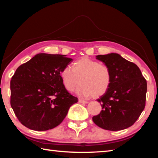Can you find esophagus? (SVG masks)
Returning <instances> with one entry per match:
<instances>
[{
	"instance_id": "34e87169",
	"label": "esophagus",
	"mask_w": 158,
	"mask_h": 158,
	"mask_svg": "<svg viewBox=\"0 0 158 158\" xmlns=\"http://www.w3.org/2000/svg\"><path fill=\"white\" fill-rule=\"evenodd\" d=\"M79 102L82 103V104H87L88 102L85 101V100H82V99H79Z\"/></svg>"
}]
</instances>
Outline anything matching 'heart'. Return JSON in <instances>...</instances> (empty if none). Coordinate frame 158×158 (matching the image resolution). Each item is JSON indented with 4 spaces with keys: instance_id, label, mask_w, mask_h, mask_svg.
Instances as JSON below:
<instances>
[{
    "instance_id": "b5f03b06",
    "label": "heart",
    "mask_w": 158,
    "mask_h": 158,
    "mask_svg": "<svg viewBox=\"0 0 158 158\" xmlns=\"http://www.w3.org/2000/svg\"><path fill=\"white\" fill-rule=\"evenodd\" d=\"M60 77L64 87L69 92L73 91L79 79L81 85L76 93L82 98L103 95L111 82V74L108 67L87 56L76 60L73 68L69 66L64 68Z\"/></svg>"
}]
</instances>
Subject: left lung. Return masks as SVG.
<instances>
[{
    "instance_id": "1",
    "label": "left lung",
    "mask_w": 158,
    "mask_h": 158,
    "mask_svg": "<svg viewBox=\"0 0 158 158\" xmlns=\"http://www.w3.org/2000/svg\"><path fill=\"white\" fill-rule=\"evenodd\" d=\"M110 69V87L98 102L102 110L93 117V121L102 129L118 131L135 123L145 108L146 80L136 64L118 53L98 55Z\"/></svg>"
}]
</instances>
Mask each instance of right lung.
Wrapping results in <instances>:
<instances>
[{"instance_id": "obj_1", "label": "right lung", "mask_w": 158, "mask_h": 158, "mask_svg": "<svg viewBox=\"0 0 158 158\" xmlns=\"http://www.w3.org/2000/svg\"><path fill=\"white\" fill-rule=\"evenodd\" d=\"M65 55L38 53L21 65L10 81V105L21 123L45 131L58 126L78 102L65 89L60 73L73 59Z\"/></svg>"}]
</instances>
